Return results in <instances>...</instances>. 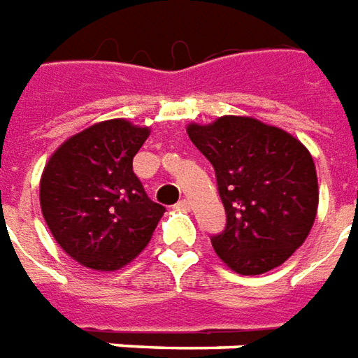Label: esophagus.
<instances>
[{"label": "esophagus", "instance_id": "34e87169", "mask_svg": "<svg viewBox=\"0 0 358 358\" xmlns=\"http://www.w3.org/2000/svg\"><path fill=\"white\" fill-rule=\"evenodd\" d=\"M177 208H179V210H191V202L187 199L179 200V202H177Z\"/></svg>", "mask_w": 358, "mask_h": 358}]
</instances>
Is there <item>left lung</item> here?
<instances>
[{
  "label": "left lung",
  "instance_id": "1",
  "mask_svg": "<svg viewBox=\"0 0 358 358\" xmlns=\"http://www.w3.org/2000/svg\"><path fill=\"white\" fill-rule=\"evenodd\" d=\"M189 138L215 171L227 224L212 247L233 272L258 275L305 243L318 208L313 156L278 127L225 115L189 125Z\"/></svg>",
  "mask_w": 358,
  "mask_h": 358
}]
</instances>
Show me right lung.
Here are the masks:
<instances>
[{
	"label": "right lung",
	"instance_id": "add662e5",
	"mask_svg": "<svg viewBox=\"0 0 358 358\" xmlns=\"http://www.w3.org/2000/svg\"><path fill=\"white\" fill-rule=\"evenodd\" d=\"M146 127L111 119L55 150L40 181V206L53 239L92 270H119L150 241L166 208L148 199L133 158Z\"/></svg>",
	"mask_w": 358,
	"mask_h": 358
}]
</instances>
